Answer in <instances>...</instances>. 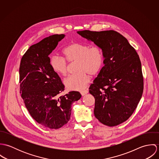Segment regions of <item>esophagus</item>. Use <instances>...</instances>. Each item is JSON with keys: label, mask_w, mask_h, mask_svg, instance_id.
Wrapping results in <instances>:
<instances>
[{"label": "esophagus", "mask_w": 159, "mask_h": 159, "mask_svg": "<svg viewBox=\"0 0 159 159\" xmlns=\"http://www.w3.org/2000/svg\"><path fill=\"white\" fill-rule=\"evenodd\" d=\"M89 92V91L88 89H86V90H82V91H80V93L82 95H84L86 94H87Z\"/></svg>", "instance_id": "obj_1"}]
</instances>
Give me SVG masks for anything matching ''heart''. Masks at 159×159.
I'll return each instance as SVG.
<instances>
[{"mask_svg":"<svg viewBox=\"0 0 159 159\" xmlns=\"http://www.w3.org/2000/svg\"><path fill=\"white\" fill-rule=\"evenodd\" d=\"M64 58L57 56L51 57L49 65L56 74L65 76L68 71V62H76L77 73L64 80L66 87L71 91L84 89L91 80V76L100 73L104 64V54L98 46L72 42L62 49Z\"/></svg>","mask_w":159,"mask_h":159,"instance_id":"obj_1","label":"heart"}]
</instances>
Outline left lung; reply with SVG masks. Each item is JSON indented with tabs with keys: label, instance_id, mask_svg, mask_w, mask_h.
I'll list each match as a JSON object with an SVG mask.
<instances>
[{
	"label": "left lung",
	"instance_id": "8db88e82",
	"mask_svg": "<svg viewBox=\"0 0 159 159\" xmlns=\"http://www.w3.org/2000/svg\"><path fill=\"white\" fill-rule=\"evenodd\" d=\"M77 33L103 50L105 66L91 84L89 93L95 98V117L105 125L116 126L132 116L143 94L139 56L116 31L84 30Z\"/></svg>",
	"mask_w": 159,
	"mask_h": 159
}]
</instances>
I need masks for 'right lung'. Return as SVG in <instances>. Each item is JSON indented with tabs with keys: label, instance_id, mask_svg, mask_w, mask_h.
Wrapping results in <instances>:
<instances>
[{
	"label": "right lung",
	"instance_id": "right-lung-1",
	"mask_svg": "<svg viewBox=\"0 0 159 159\" xmlns=\"http://www.w3.org/2000/svg\"><path fill=\"white\" fill-rule=\"evenodd\" d=\"M64 37L52 35L30 46L20 66V93L25 106L34 120L51 129L68 123L71 104L81 97L78 91L59 95L65 86L49 65L48 56Z\"/></svg>",
	"mask_w": 159,
	"mask_h": 159
}]
</instances>
